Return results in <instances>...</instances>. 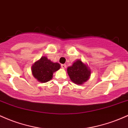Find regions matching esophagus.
<instances>
[{
  "label": "esophagus",
  "instance_id": "esophagus-1",
  "mask_svg": "<svg viewBox=\"0 0 128 128\" xmlns=\"http://www.w3.org/2000/svg\"><path fill=\"white\" fill-rule=\"evenodd\" d=\"M61 68L62 69H65L66 68V64H61Z\"/></svg>",
  "mask_w": 128,
  "mask_h": 128
}]
</instances>
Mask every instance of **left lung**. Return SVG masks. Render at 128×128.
<instances>
[{
    "instance_id": "left-lung-1",
    "label": "left lung",
    "mask_w": 128,
    "mask_h": 128,
    "mask_svg": "<svg viewBox=\"0 0 128 128\" xmlns=\"http://www.w3.org/2000/svg\"><path fill=\"white\" fill-rule=\"evenodd\" d=\"M67 72L73 83L77 84H83L90 78L91 71L88 65L78 59L76 60L72 66L67 68Z\"/></svg>"
}]
</instances>
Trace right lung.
<instances>
[{
  "instance_id": "right-lung-1",
  "label": "right lung",
  "mask_w": 128,
  "mask_h": 128,
  "mask_svg": "<svg viewBox=\"0 0 128 128\" xmlns=\"http://www.w3.org/2000/svg\"><path fill=\"white\" fill-rule=\"evenodd\" d=\"M60 68L58 63L52 62L46 57L42 56L31 66L33 77L40 83H46L52 78L54 72Z\"/></svg>"
}]
</instances>
